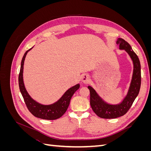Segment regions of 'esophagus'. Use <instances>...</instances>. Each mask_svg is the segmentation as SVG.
Listing matches in <instances>:
<instances>
[{
  "mask_svg": "<svg viewBox=\"0 0 151 151\" xmlns=\"http://www.w3.org/2000/svg\"><path fill=\"white\" fill-rule=\"evenodd\" d=\"M90 79H89V76L88 74H83V76H82V82L84 84H87L89 83Z\"/></svg>",
  "mask_w": 151,
  "mask_h": 151,
  "instance_id": "34e87169",
  "label": "esophagus"
}]
</instances>
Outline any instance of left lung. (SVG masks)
I'll return each instance as SVG.
<instances>
[{"label":"left lung","mask_w":151,"mask_h":151,"mask_svg":"<svg viewBox=\"0 0 151 151\" xmlns=\"http://www.w3.org/2000/svg\"><path fill=\"white\" fill-rule=\"evenodd\" d=\"M116 43L119 45L120 49L125 50L134 63L133 76L127 96L119 104H109L103 101L92 87L88 86L90 91V104L93 111L99 117L106 119L116 118L127 113L139 94L141 84L140 63L138 56L133 51L129 43L125 40L118 38Z\"/></svg>","instance_id":"left-lung-1"}]
</instances>
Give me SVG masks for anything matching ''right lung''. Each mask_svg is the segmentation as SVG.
<instances>
[{
  "label": "right lung",
  "mask_w": 151,
  "mask_h": 151,
  "mask_svg": "<svg viewBox=\"0 0 151 151\" xmlns=\"http://www.w3.org/2000/svg\"><path fill=\"white\" fill-rule=\"evenodd\" d=\"M33 48V47H32ZM29 49L25 52L23 57H22L21 61V65L20 72L19 74V86L21 94L23 97L24 101L28 108V110L31 114L37 117L45 120H56L60 118L63 114L65 113L70 104V101L73 94L79 88V84H77L72 87L69 89H68L66 92L62 96V97L56 103H55L50 105H43L41 104L35 100L32 99L30 96L27 92L23 83V77H22V73H23V65L25 57L27 53L31 49Z\"/></svg>",
  "instance_id": "1"
}]
</instances>
